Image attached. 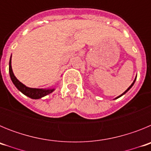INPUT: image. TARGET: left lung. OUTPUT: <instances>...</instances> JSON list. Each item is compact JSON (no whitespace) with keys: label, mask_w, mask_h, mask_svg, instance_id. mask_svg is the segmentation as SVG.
<instances>
[{"label":"left lung","mask_w":151,"mask_h":151,"mask_svg":"<svg viewBox=\"0 0 151 151\" xmlns=\"http://www.w3.org/2000/svg\"><path fill=\"white\" fill-rule=\"evenodd\" d=\"M136 77H137V76H136ZM135 80H136V78H134V82H132V85H130V86H129V88H128V89H127V90L125 91V92H124V93H122V94H121V95H119V97H116V99H117V98H119V97H121V96H122V95H123V94H125V93H126V92H127V91H129V89H130V88H131L132 87V86H133V85H134V82H135Z\"/></svg>","instance_id":"left-lung-1"}]
</instances>
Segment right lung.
<instances>
[{
	"mask_svg": "<svg viewBox=\"0 0 151 151\" xmlns=\"http://www.w3.org/2000/svg\"><path fill=\"white\" fill-rule=\"evenodd\" d=\"M9 72H10V78H11L12 82L14 84L17 88L19 91H20L22 94H25L27 97L32 98V99H39L41 97H45L47 94H50L54 91V88L51 89H39V88H32L26 87V85H23L22 82H20L16 78L12 70L11 66V57H10V63H9Z\"/></svg>",
	"mask_w": 151,
	"mask_h": 151,
	"instance_id": "right-lung-1",
	"label": "right lung"
}]
</instances>
